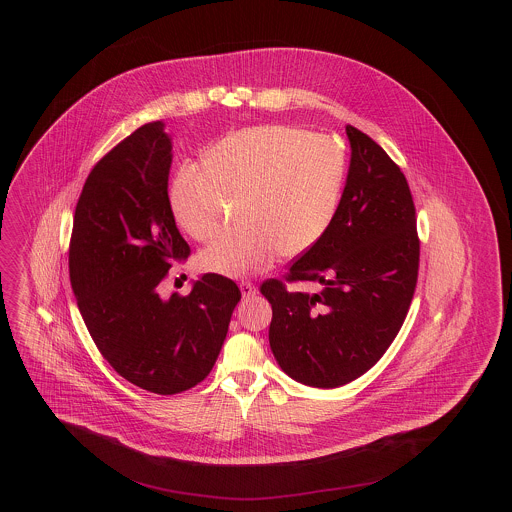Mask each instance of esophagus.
I'll return each instance as SVG.
<instances>
[{
  "mask_svg": "<svg viewBox=\"0 0 512 512\" xmlns=\"http://www.w3.org/2000/svg\"><path fill=\"white\" fill-rule=\"evenodd\" d=\"M240 292H242V297H250V295H256V293H258V288H256L252 282L242 280V282H240Z\"/></svg>",
  "mask_w": 512,
  "mask_h": 512,
  "instance_id": "esophagus-1",
  "label": "esophagus"
}]
</instances>
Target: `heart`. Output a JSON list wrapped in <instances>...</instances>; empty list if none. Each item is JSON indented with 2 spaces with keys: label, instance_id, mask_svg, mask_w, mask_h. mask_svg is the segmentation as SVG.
Segmentation results:
<instances>
[{
  "label": "heart",
  "instance_id": "obj_1",
  "mask_svg": "<svg viewBox=\"0 0 512 512\" xmlns=\"http://www.w3.org/2000/svg\"><path fill=\"white\" fill-rule=\"evenodd\" d=\"M205 169L183 167L169 191L173 219L191 238L211 242L228 222V201L242 197L244 230L199 256L205 272L248 276L278 256H297L325 234L337 211L345 155L327 136L293 126H254L211 147Z\"/></svg>",
  "mask_w": 512,
  "mask_h": 512
}]
</instances>
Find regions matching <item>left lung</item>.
I'll use <instances>...</instances> for the list:
<instances>
[{
    "label": "left lung",
    "instance_id": "left-lung-1",
    "mask_svg": "<svg viewBox=\"0 0 512 512\" xmlns=\"http://www.w3.org/2000/svg\"><path fill=\"white\" fill-rule=\"evenodd\" d=\"M351 167L325 234L290 264L286 280L260 286L272 303L270 347L293 380L343 386L376 365L398 335L420 268L416 207L388 153L347 126ZM309 281L321 293L290 291Z\"/></svg>",
    "mask_w": 512,
    "mask_h": 512
}]
</instances>
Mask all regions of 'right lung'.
I'll list each match as a JSON object with an SVG mask.
<instances>
[{"instance_id":"right-lung-1","label":"right lung","mask_w":512,"mask_h":512,"mask_svg":"<svg viewBox=\"0 0 512 512\" xmlns=\"http://www.w3.org/2000/svg\"><path fill=\"white\" fill-rule=\"evenodd\" d=\"M171 140L149 122L90 171L74 211L71 286L86 329L110 366L153 394L203 382L217 363L238 286L205 274L189 295L161 282L191 254L167 197Z\"/></svg>"}]
</instances>
